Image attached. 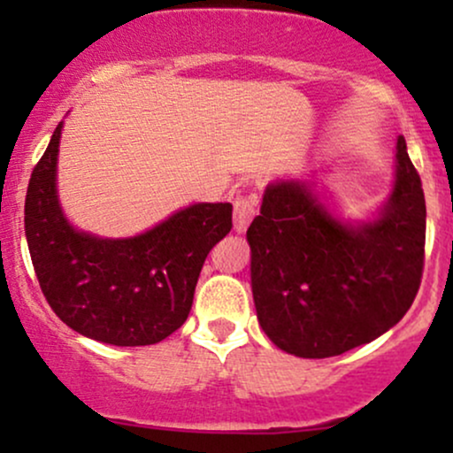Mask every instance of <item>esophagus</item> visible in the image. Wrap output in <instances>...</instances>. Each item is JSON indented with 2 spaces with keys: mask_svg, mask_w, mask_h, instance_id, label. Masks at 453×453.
Segmentation results:
<instances>
[{
  "mask_svg": "<svg viewBox=\"0 0 453 453\" xmlns=\"http://www.w3.org/2000/svg\"><path fill=\"white\" fill-rule=\"evenodd\" d=\"M256 217V200L249 196H238L234 200V230L238 234L244 232Z\"/></svg>",
  "mask_w": 453,
  "mask_h": 453,
  "instance_id": "34e87169",
  "label": "esophagus"
}]
</instances>
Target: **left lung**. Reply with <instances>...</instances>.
<instances>
[{
    "label": "left lung",
    "instance_id": "obj_1",
    "mask_svg": "<svg viewBox=\"0 0 453 453\" xmlns=\"http://www.w3.org/2000/svg\"><path fill=\"white\" fill-rule=\"evenodd\" d=\"M257 319L279 349L332 357L396 326L422 283L426 200L407 142H396V180L375 221L347 226L304 180L266 187L247 230Z\"/></svg>",
    "mask_w": 453,
    "mask_h": 453
}]
</instances>
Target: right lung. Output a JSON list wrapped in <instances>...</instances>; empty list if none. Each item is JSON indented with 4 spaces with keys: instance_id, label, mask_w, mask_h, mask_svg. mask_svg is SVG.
<instances>
[{
    "instance_id": "1",
    "label": "right lung",
    "mask_w": 453,
    "mask_h": 453,
    "mask_svg": "<svg viewBox=\"0 0 453 453\" xmlns=\"http://www.w3.org/2000/svg\"><path fill=\"white\" fill-rule=\"evenodd\" d=\"M61 123L31 173L25 236L46 303L78 334L117 347L164 341L185 324L204 259L232 230V204H194L134 238H97L57 200Z\"/></svg>"
}]
</instances>
